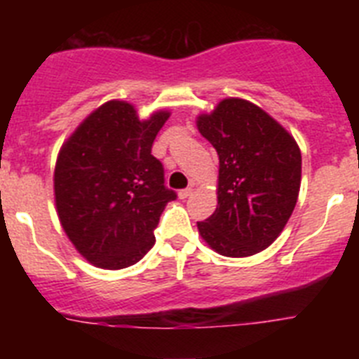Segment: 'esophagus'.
<instances>
[{
	"label": "esophagus",
	"mask_w": 359,
	"mask_h": 359,
	"mask_svg": "<svg viewBox=\"0 0 359 359\" xmlns=\"http://www.w3.org/2000/svg\"><path fill=\"white\" fill-rule=\"evenodd\" d=\"M192 190H194V189H192V187H187V189L180 190V192H177V196H180V198H182V199H187L190 194H192Z\"/></svg>",
	"instance_id": "34e87169"
}]
</instances>
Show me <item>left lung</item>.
I'll return each instance as SVG.
<instances>
[{
  "label": "left lung",
  "mask_w": 359,
  "mask_h": 359,
  "mask_svg": "<svg viewBox=\"0 0 359 359\" xmlns=\"http://www.w3.org/2000/svg\"><path fill=\"white\" fill-rule=\"evenodd\" d=\"M198 129L217 151V208L199 233L224 257L262 252L297 205L302 154L277 120L243 98H224Z\"/></svg>",
  "instance_id": "1"
}]
</instances>
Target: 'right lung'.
<instances>
[{"instance_id": "right-lung-1", "label": "right lung", "mask_w": 359, "mask_h": 359, "mask_svg": "<svg viewBox=\"0 0 359 359\" xmlns=\"http://www.w3.org/2000/svg\"><path fill=\"white\" fill-rule=\"evenodd\" d=\"M169 118L158 111L140 120L135 107L111 100L93 111L62 145L53 189L66 236L91 264L122 269L136 264L154 244V228L176 192L151 154Z\"/></svg>"}]
</instances>
